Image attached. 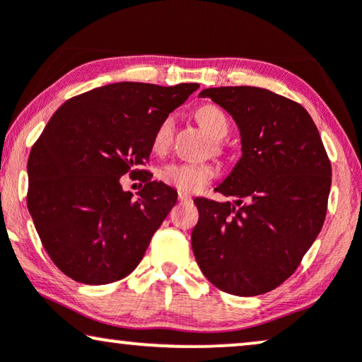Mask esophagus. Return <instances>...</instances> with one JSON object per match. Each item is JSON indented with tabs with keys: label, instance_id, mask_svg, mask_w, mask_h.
I'll list each match as a JSON object with an SVG mask.
<instances>
[{
	"label": "esophagus",
	"instance_id": "1",
	"mask_svg": "<svg viewBox=\"0 0 362 362\" xmlns=\"http://www.w3.org/2000/svg\"><path fill=\"white\" fill-rule=\"evenodd\" d=\"M177 199H180V202H191V196L186 194V192H180V196H177Z\"/></svg>",
	"mask_w": 362,
	"mask_h": 362
}]
</instances>
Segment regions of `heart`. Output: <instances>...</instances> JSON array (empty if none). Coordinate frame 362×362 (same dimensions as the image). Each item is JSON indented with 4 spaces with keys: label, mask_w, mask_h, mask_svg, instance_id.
I'll list each match as a JSON object with an SVG mask.
<instances>
[{
    "label": "heart",
    "mask_w": 362,
    "mask_h": 362,
    "mask_svg": "<svg viewBox=\"0 0 362 362\" xmlns=\"http://www.w3.org/2000/svg\"><path fill=\"white\" fill-rule=\"evenodd\" d=\"M197 122L201 127L209 133L212 138L221 140L229 132V122L221 108L214 105H202L196 112ZM173 128H175V120L173 117H166L158 125L155 135H153V148L155 150H165L170 145L173 136ZM217 170L209 163H170L165 168H161L160 177L166 185L176 187L181 192H197L202 187H206L214 180Z\"/></svg>",
    "instance_id": "heart-1"
}]
</instances>
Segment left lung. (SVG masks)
I'll use <instances>...</instances> for the list:
<instances>
[{
    "instance_id": "left-lung-1",
    "label": "left lung",
    "mask_w": 362,
    "mask_h": 362,
    "mask_svg": "<svg viewBox=\"0 0 362 362\" xmlns=\"http://www.w3.org/2000/svg\"><path fill=\"white\" fill-rule=\"evenodd\" d=\"M201 97L229 112L240 130L242 158L216 187L232 202L196 197L191 244L206 279L230 295L255 296L298 269L321 227L331 163L310 113L259 87L204 88Z\"/></svg>"
}]
</instances>
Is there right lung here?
<instances>
[{
	"mask_svg": "<svg viewBox=\"0 0 362 362\" xmlns=\"http://www.w3.org/2000/svg\"><path fill=\"white\" fill-rule=\"evenodd\" d=\"M197 83L118 82L64 102L33 145L28 209L62 274L86 285L125 279L140 264L177 192L141 170L161 120ZM144 175L133 200L119 177Z\"/></svg>",
	"mask_w": 362,
	"mask_h": 362,
	"instance_id": "obj_1",
	"label": "right lung"
}]
</instances>
